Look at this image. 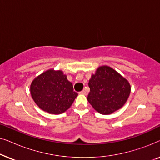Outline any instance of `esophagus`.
Returning a JSON list of instances; mask_svg holds the SVG:
<instances>
[{
	"instance_id": "obj_1",
	"label": "esophagus",
	"mask_w": 160,
	"mask_h": 160,
	"mask_svg": "<svg viewBox=\"0 0 160 160\" xmlns=\"http://www.w3.org/2000/svg\"><path fill=\"white\" fill-rule=\"evenodd\" d=\"M80 93H81V94H82V95H86V94H87V92H86V90H85V89H83L82 91H81V92H80Z\"/></svg>"
}]
</instances>
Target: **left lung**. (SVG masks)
I'll return each instance as SVG.
<instances>
[{"instance_id": "1", "label": "left lung", "mask_w": 160, "mask_h": 160, "mask_svg": "<svg viewBox=\"0 0 160 160\" xmlns=\"http://www.w3.org/2000/svg\"><path fill=\"white\" fill-rule=\"evenodd\" d=\"M88 84L90 92L87 100L101 114H111L122 108L130 93L128 81L108 66L98 68Z\"/></svg>"}]
</instances>
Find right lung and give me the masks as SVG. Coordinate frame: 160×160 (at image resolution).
I'll use <instances>...</instances> for the list:
<instances>
[{
    "label": "right lung",
    "mask_w": 160,
    "mask_h": 160,
    "mask_svg": "<svg viewBox=\"0 0 160 160\" xmlns=\"http://www.w3.org/2000/svg\"><path fill=\"white\" fill-rule=\"evenodd\" d=\"M30 93L35 102L44 111L60 114L68 109L78 93L61 71L49 70L32 81Z\"/></svg>",
    "instance_id": "right-lung-1"
}]
</instances>
